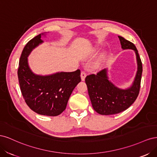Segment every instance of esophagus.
I'll return each instance as SVG.
<instances>
[{
	"instance_id": "obj_1",
	"label": "esophagus",
	"mask_w": 157,
	"mask_h": 157,
	"mask_svg": "<svg viewBox=\"0 0 157 157\" xmlns=\"http://www.w3.org/2000/svg\"><path fill=\"white\" fill-rule=\"evenodd\" d=\"M86 72H85V71H82V72H81V75H80V77H81V80H85V77H86Z\"/></svg>"
}]
</instances>
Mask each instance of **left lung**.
Masks as SVG:
<instances>
[{
    "mask_svg": "<svg viewBox=\"0 0 157 157\" xmlns=\"http://www.w3.org/2000/svg\"><path fill=\"white\" fill-rule=\"evenodd\" d=\"M118 38L122 49L135 51L138 65L137 74L132 86L126 90L118 88L109 81L105 69L99 71L96 75L87 76L85 82L92 107L100 115H115L125 111L136 101L140 93L143 67L138 51L132 42L122 36H118Z\"/></svg>",
    "mask_w": 157,
    "mask_h": 157,
    "instance_id": "1",
    "label": "left lung"
}]
</instances>
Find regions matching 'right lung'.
I'll list each match as a JSON object with an SVG mask.
<instances>
[{
	"label": "right lung",
	"instance_id": "1",
	"mask_svg": "<svg viewBox=\"0 0 157 157\" xmlns=\"http://www.w3.org/2000/svg\"><path fill=\"white\" fill-rule=\"evenodd\" d=\"M40 37V34L30 40L22 51L17 69L19 83L23 98L31 110L42 115L58 116L65 109L71 93L81 80L80 71L44 77L33 74L27 57L42 42Z\"/></svg>",
	"mask_w": 157,
	"mask_h": 157
}]
</instances>
